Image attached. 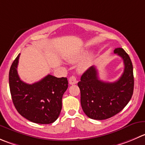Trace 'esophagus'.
<instances>
[{"instance_id": "1", "label": "esophagus", "mask_w": 145, "mask_h": 145, "mask_svg": "<svg viewBox=\"0 0 145 145\" xmlns=\"http://www.w3.org/2000/svg\"><path fill=\"white\" fill-rule=\"evenodd\" d=\"M76 82H77L76 78V77L74 76H70L69 79V84L73 85V84H76Z\"/></svg>"}]
</instances>
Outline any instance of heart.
Wrapping results in <instances>:
<instances>
[{
    "instance_id": "obj_1",
    "label": "heart",
    "mask_w": 145,
    "mask_h": 145,
    "mask_svg": "<svg viewBox=\"0 0 145 145\" xmlns=\"http://www.w3.org/2000/svg\"><path fill=\"white\" fill-rule=\"evenodd\" d=\"M86 54V52L81 51V52H80L76 53V54H72V55L69 56V57H67V59L68 60L69 62L74 63V62H76V61H78V60L81 59L83 57H85ZM86 66H87V64L86 63H85V64H83L82 67H81V68L82 69L86 68Z\"/></svg>"
}]
</instances>
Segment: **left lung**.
Here are the masks:
<instances>
[{"label":"left lung","mask_w":145,"mask_h":145,"mask_svg":"<svg viewBox=\"0 0 145 145\" xmlns=\"http://www.w3.org/2000/svg\"><path fill=\"white\" fill-rule=\"evenodd\" d=\"M114 53L123 59L125 66L118 80L113 83L101 81L96 68L93 66L83 74L78 83L83 110L93 120H105L118 114L133 95L134 76L131 59L123 48H116Z\"/></svg>","instance_id":"obj_1"}]
</instances>
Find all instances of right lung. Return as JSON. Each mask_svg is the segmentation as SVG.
<instances>
[{"mask_svg":"<svg viewBox=\"0 0 145 145\" xmlns=\"http://www.w3.org/2000/svg\"><path fill=\"white\" fill-rule=\"evenodd\" d=\"M19 57L20 54L9 71L10 91L16 110L32 123H54L61 112L62 96L68 88L67 78L49 74L38 82L26 84L20 78L17 71Z\"/></svg>","mask_w":145,"mask_h":145,"instance_id":"1","label":"right lung"}]
</instances>
